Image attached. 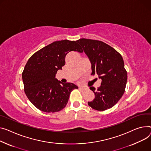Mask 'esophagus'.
<instances>
[{"mask_svg":"<svg viewBox=\"0 0 151 151\" xmlns=\"http://www.w3.org/2000/svg\"><path fill=\"white\" fill-rule=\"evenodd\" d=\"M79 89L80 90H81V91H84V90H86V88H84V87H79Z\"/></svg>","mask_w":151,"mask_h":151,"instance_id":"obj_1","label":"esophagus"}]
</instances>
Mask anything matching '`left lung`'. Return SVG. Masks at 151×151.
Here are the masks:
<instances>
[{"mask_svg":"<svg viewBox=\"0 0 151 151\" xmlns=\"http://www.w3.org/2000/svg\"><path fill=\"white\" fill-rule=\"evenodd\" d=\"M80 45L92 65V74H97L102 80L97 90L90 87L95 93L92 101L88 102L92 109L103 111L112 107L124 94L127 79L123 59L116 50L97 40L79 39Z\"/></svg>","mask_w":151,"mask_h":151,"instance_id":"8db88e82","label":"left lung"}]
</instances>
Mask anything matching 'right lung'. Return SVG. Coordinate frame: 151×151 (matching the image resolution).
Listing matches in <instances>:
<instances>
[{
  "mask_svg": "<svg viewBox=\"0 0 151 151\" xmlns=\"http://www.w3.org/2000/svg\"><path fill=\"white\" fill-rule=\"evenodd\" d=\"M72 51L83 52L76 41H55L36 52L27 61L22 75L24 91L30 102L41 111L61 110L70 93L78 88L73 83H63L55 78L65 64L67 54Z\"/></svg>",
  "mask_w": 151,
  "mask_h": 151,
  "instance_id": "1",
  "label": "right lung"
}]
</instances>
